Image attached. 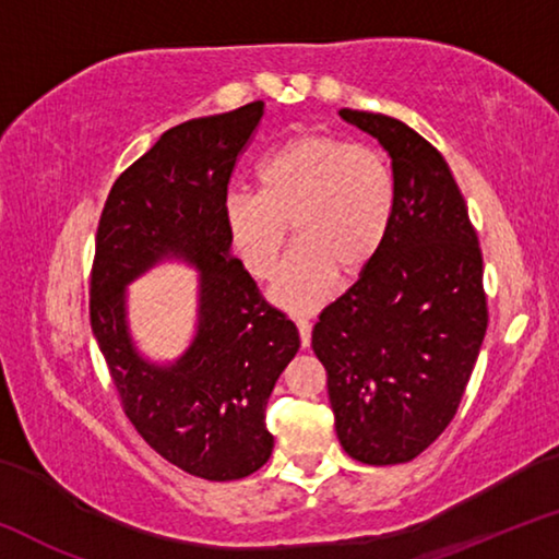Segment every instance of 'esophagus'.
Masks as SVG:
<instances>
[{
  "instance_id": "obj_1",
  "label": "esophagus",
  "mask_w": 559,
  "mask_h": 559,
  "mask_svg": "<svg viewBox=\"0 0 559 559\" xmlns=\"http://www.w3.org/2000/svg\"><path fill=\"white\" fill-rule=\"evenodd\" d=\"M296 325H298V333H300V345L308 347L310 345V333H313V325H310L308 320H302V318L296 320Z\"/></svg>"
}]
</instances>
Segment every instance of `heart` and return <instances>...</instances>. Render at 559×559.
<instances>
[{
    "label": "heart",
    "mask_w": 559,
    "mask_h": 559,
    "mask_svg": "<svg viewBox=\"0 0 559 559\" xmlns=\"http://www.w3.org/2000/svg\"><path fill=\"white\" fill-rule=\"evenodd\" d=\"M396 210L386 157L330 132H298L263 159L259 194L226 200V224L246 271L269 281L293 226L298 246L273 288L278 306L308 313L380 257Z\"/></svg>",
    "instance_id": "heart-1"
}]
</instances>
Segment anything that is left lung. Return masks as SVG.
<instances>
[{
  "label": "left lung",
  "mask_w": 559,
  "mask_h": 559,
  "mask_svg": "<svg viewBox=\"0 0 559 559\" xmlns=\"http://www.w3.org/2000/svg\"><path fill=\"white\" fill-rule=\"evenodd\" d=\"M392 157L396 210L370 269L320 313L313 349L343 449L367 466L419 456L456 414L488 328L484 257L447 159L402 120L340 110Z\"/></svg>",
  "instance_id": "left-lung-1"
}]
</instances>
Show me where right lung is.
Wrapping results in <instances>:
<instances>
[{
	"mask_svg": "<svg viewBox=\"0 0 559 559\" xmlns=\"http://www.w3.org/2000/svg\"><path fill=\"white\" fill-rule=\"evenodd\" d=\"M263 100L169 128L135 159L103 206L91 269V328L120 406L150 449L206 480H239L273 451L266 404L296 357V325L229 257L226 192ZM165 255L201 269V330L173 368L129 343L124 286Z\"/></svg>",
	"mask_w": 559,
	"mask_h": 559,
	"instance_id": "add662e5",
	"label": "right lung"
}]
</instances>
